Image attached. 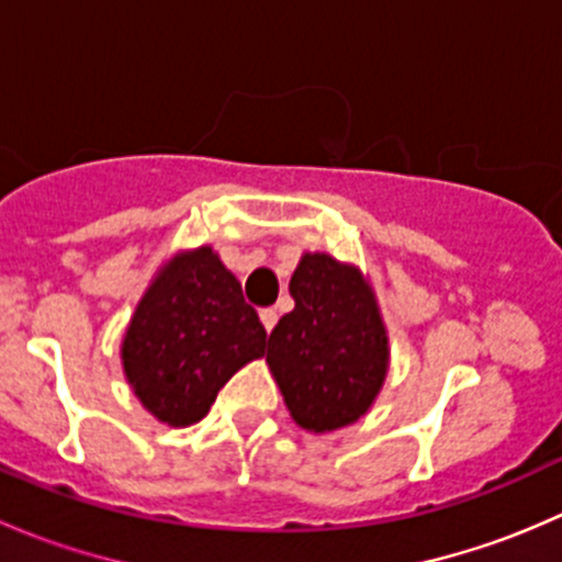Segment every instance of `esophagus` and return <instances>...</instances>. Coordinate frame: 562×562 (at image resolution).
Listing matches in <instances>:
<instances>
[{
    "instance_id": "esophagus-1",
    "label": "esophagus",
    "mask_w": 562,
    "mask_h": 562,
    "mask_svg": "<svg viewBox=\"0 0 562 562\" xmlns=\"http://www.w3.org/2000/svg\"><path fill=\"white\" fill-rule=\"evenodd\" d=\"M260 323H263L266 334H271V328L277 326V310H260Z\"/></svg>"
}]
</instances>
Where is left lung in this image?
Here are the masks:
<instances>
[{
	"mask_svg": "<svg viewBox=\"0 0 562 562\" xmlns=\"http://www.w3.org/2000/svg\"><path fill=\"white\" fill-rule=\"evenodd\" d=\"M291 296L296 307L269 334L266 364L293 422L334 432L375 405L389 375V328L364 271L328 252L302 255Z\"/></svg>",
	"mask_w": 562,
	"mask_h": 562,
	"instance_id": "1",
	"label": "left lung"
}]
</instances>
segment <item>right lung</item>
<instances>
[{
	"label": "right lung",
	"mask_w": 562,
	"mask_h": 562,
	"mask_svg": "<svg viewBox=\"0 0 562 562\" xmlns=\"http://www.w3.org/2000/svg\"><path fill=\"white\" fill-rule=\"evenodd\" d=\"M266 328L209 245L179 249L151 277L124 328L122 370L160 424L190 427L217 391L260 359Z\"/></svg>",
	"instance_id": "right-lung-1"
}]
</instances>
